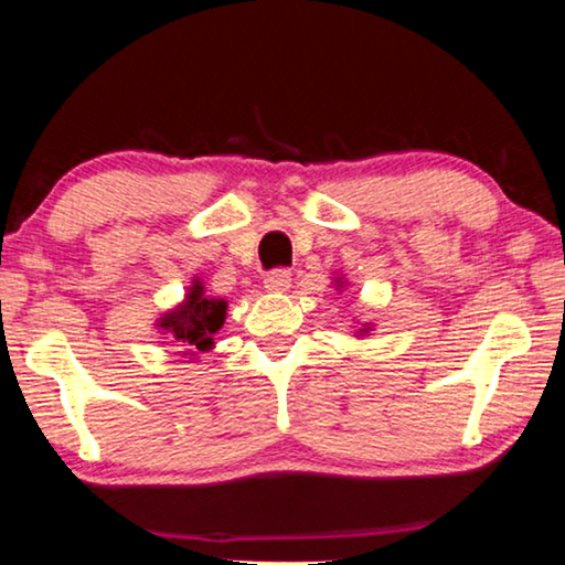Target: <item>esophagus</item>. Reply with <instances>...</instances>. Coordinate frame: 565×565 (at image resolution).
<instances>
[{"instance_id": "1", "label": "esophagus", "mask_w": 565, "mask_h": 565, "mask_svg": "<svg viewBox=\"0 0 565 565\" xmlns=\"http://www.w3.org/2000/svg\"><path fill=\"white\" fill-rule=\"evenodd\" d=\"M290 282H292V277L288 269H273V273H267V277H265V288L269 292H285L290 288Z\"/></svg>"}]
</instances>
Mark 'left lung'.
Masks as SVG:
<instances>
[{"mask_svg": "<svg viewBox=\"0 0 565 565\" xmlns=\"http://www.w3.org/2000/svg\"><path fill=\"white\" fill-rule=\"evenodd\" d=\"M337 282H339V288H342V280H339V277H337ZM362 331V334H365V331H367V323H365V329H360Z\"/></svg>", "mask_w": 565, "mask_h": 565, "instance_id": "1", "label": "left lung"}]
</instances>
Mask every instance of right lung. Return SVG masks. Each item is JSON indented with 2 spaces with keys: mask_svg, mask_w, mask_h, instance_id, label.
I'll list each match as a JSON object with an SVG mask.
<instances>
[{
  "mask_svg": "<svg viewBox=\"0 0 565 565\" xmlns=\"http://www.w3.org/2000/svg\"><path fill=\"white\" fill-rule=\"evenodd\" d=\"M226 300L207 298L203 285L195 280L184 303L161 316L159 329H164L177 347L207 352L213 347V337L226 321Z\"/></svg>",
  "mask_w": 565,
  "mask_h": 565,
  "instance_id": "obj_1",
  "label": "right lung"
}]
</instances>
